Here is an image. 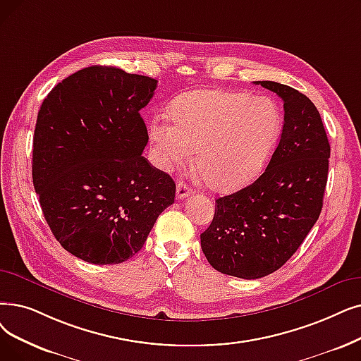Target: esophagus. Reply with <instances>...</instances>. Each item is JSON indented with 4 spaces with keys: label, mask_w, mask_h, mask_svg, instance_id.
<instances>
[{
    "label": "esophagus",
    "mask_w": 361,
    "mask_h": 361,
    "mask_svg": "<svg viewBox=\"0 0 361 361\" xmlns=\"http://www.w3.org/2000/svg\"><path fill=\"white\" fill-rule=\"evenodd\" d=\"M192 193H193V190L190 189L189 184H185V183H183V181H180V183L177 184V197H178V199L189 197Z\"/></svg>",
    "instance_id": "1"
}]
</instances>
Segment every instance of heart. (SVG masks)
Wrapping results in <instances>:
<instances>
[{
	"mask_svg": "<svg viewBox=\"0 0 361 361\" xmlns=\"http://www.w3.org/2000/svg\"><path fill=\"white\" fill-rule=\"evenodd\" d=\"M172 121L156 118L149 140L158 164L171 171L190 162L216 190H231L255 178L271 159L283 128L279 104L249 92L199 90L172 104Z\"/></svg>",
	"mask_w": 361,
	"mask_h": 361,
	"instance_id": "1",
	"label": "heart"
}]
</instances>
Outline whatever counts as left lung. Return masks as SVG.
<instances>
[{
	"mask_svg": "<svg viewBox=\"0 0 361 361\" xmlns=\"http://www.w3.org/2000/svg\"><path fill=\"white\" fill-rule=\"evenodd\" d=\"M283 100L280 142L262 174L242 190L215 200L200 246L212 267L259 279L279 270L301 246L323 207L331 145L317 107L305 94L257 81Z\"/></svg>",
	"mask_w": 361,
	"mask_h": 361,
	"instance_id": "left-lung-1",
	"label": "left lung"
}]
</instances>
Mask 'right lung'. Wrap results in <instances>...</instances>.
Listing matches in <instances>:
<instances>
[{
    "mask_svg": "<svg viewBox=\"0 0 361 361\" xmlns=\"http://www.w3.org/2000/svg\"><path fill=\"white\" fill-rule=\"evenodd\" d=\"M158 81L90 66L59 82L38 112L32 180L47 224L68 252L119 264L143 247L176 183L142 156L140 111Z\"/></svg>",
    "mask_w": 361,
    "mask_h": 361,
    "instance_id": "right-lung-1",
    "label": "right lung"
}]
</instances>
